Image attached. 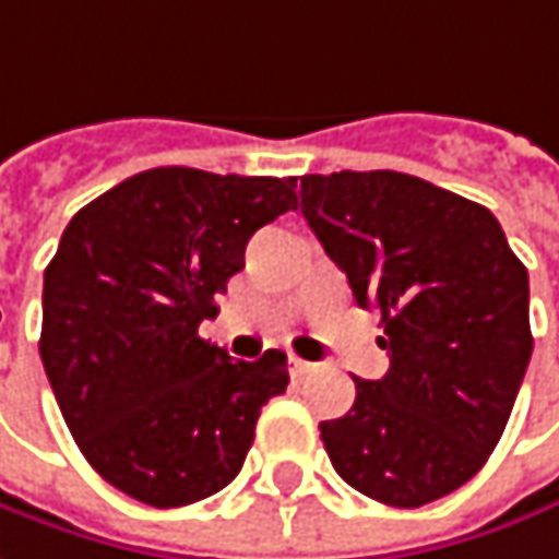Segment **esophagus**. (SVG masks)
I'll return each mask as SVG.
<instances>
[{
    "instance_id": "obj_1",
    "label": "esophagus",
    "mask_w": 559,
    "mask_h": 559,
    "mask_svg": "<svg viewBox=\"0 0 559 559\" xmlns=\"http://www.w3.org/2000/svg\"><path fill=\"white\" fill-rule=\"evenodd\" d=\"M313 371V365L310 361H304V358H290V374L294 378H304V374H310Z\"/></svg>"
}]
</instances>
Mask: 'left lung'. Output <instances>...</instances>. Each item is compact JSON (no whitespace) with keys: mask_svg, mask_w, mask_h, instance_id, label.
<instances>
[{"mask_svg":"<svg viewBox=\"0 0 559 559\" xmlns=\"http://www.w3.org/2000/svg\"><path fill=\"white\" fill-rule=\"evenodd\" d=\"M297 204L390 355L320 423L335 474L396 509L454 492L502 438L532 361L525 265L483 204L406 173L304 176Z\"/></svg>","mask_w":559,"mask_h":559,"instance_id":"1","label":"left lung"}]
</instances>
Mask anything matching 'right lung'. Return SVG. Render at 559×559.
<instances>
[{
  "instance_id": "right-lung-1",
  "label": "right lung",
  "mask_w": 559,
  "mask_h": 559,
  "mask_svg": "<svg viewBox=\"0 0 559 559\" xmlns=\"http://www.w3.org/2000/svg\"><path fill=\"white\" fill-rule=\"evenodd\" d=\"M294 178L146 169L85 204L44 272L40 361L85 461L130 499L176 509L224 489L287 358L229 361L198 335Z\"/></svg>"
}]
</instances>
